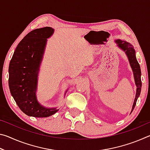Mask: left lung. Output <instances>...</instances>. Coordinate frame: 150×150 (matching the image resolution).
I'll return each instance as SVG.
<instances>
[{"label": "left lung", "mask_w": 150, "mask_h": 150, "mask_svg": "<svg viewBox=\"0 0 150 150\" xmlns=\"http://www.w3.org/2000/svg\"><path fill=\"white\" fill-rule=\"evenodd\" d=\"M116 42L118 44L119 47H120L122 50H123L127 55L128 57L129 62H130V65L132 67V69L133 70L134 72V79H135V83L137 87L136 89V98L134 99V105L132 106L133 111L134 107L136 105V101L138 100V98L139 97V95H140L141 88H142V81H141V70L140 67L136 59V55H135V50H134V47L130 43H128L125 41H122L120 40H116Z\"/></svg>", "instance_id": "1"}]
</instances>
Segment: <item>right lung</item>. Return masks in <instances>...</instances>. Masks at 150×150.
<instances>
[{
	"label": "right lung",
	"instance_id": "add662e5",
	"mask_svg": "<svg viewBox=\"0 0 150 150\" xmlns=\"http://www.w3.org/2000/svg\"><path fill=\"white\" fill-rule=\"evenodd\" d=\"M53 33L54 29L50 27L29 32L17 45L10 62V91L20 110L28 116L47 117L58 111L41 106L35 96L38 71L47 38Z\"/></svg>",
	"mask_w": 150,
	"mask_h": 150
}]
</instances>
